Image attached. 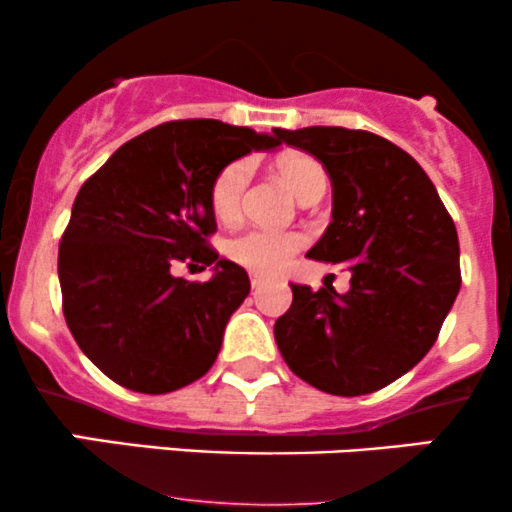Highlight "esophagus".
Returning a JSON list of instances; mask_svg holds the SVG:
<instances>
[{"label": "esophagus", "instance_id": "34e87169", "mask_svg": "<svg viewBox=\"0 0 512 512\" xmlns=\"http://www.w3.org/2000/svg\"><path fill=\"white\" fill-rule=\"evenodd\" d=\"M250 284H252V289H262L264 284H267V279H264L262 274H250Z\"/></svg>", "mask_w": 512, "mask_h": 512}]
</instances>
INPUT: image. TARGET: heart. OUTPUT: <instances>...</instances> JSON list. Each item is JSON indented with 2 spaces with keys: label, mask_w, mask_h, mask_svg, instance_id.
Returning <instances> with one entry per match:
<instances>
[{
  "label": "heart",
  "mask_w": 512,
  "mask_h": 512,
  "mask_svg": "<svg viewBox=\"0 0 512 512\" xmlns=\"http://www.w3.org/2000/svg\"><path fill=\"white\" fill-rule=\"evenodd\" d=\"M281 180L291 187L298 199L310 197L317 190L327 187V173L317 158L303 151H293L279 158L276 163ZM252 166L248 158H238L223 166L216 173L209 190V202L214 214L221 221L238 219L243 207L245 187H248ZM305 238L296 231H264V228H250L228 240L226 252L240 267H248L257 274H274L284 269L298 250L303 248Z\"/></svg>",
  "instance_id": "heart-1"
}]
</instances>
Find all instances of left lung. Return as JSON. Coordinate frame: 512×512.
Masks as SVG:
<instances>
[{
	"mask_svg": "<svg viewBox=\"0 0 512 512\" xmlns=\"http://www.w3.org/2000/svg\"><path fill=\"white\" fill-rule=\"evenodd\" d=\"M332 180V223L310 260L344 264L351 289L291 284L274 339L298 378L327 395L390 385L436 344L460 291L455 223L424 168L387 139L346 127L274 129Z\"/></svg>",
	"mask_w": 512,
	"mask_h": 512,
	"instance_id": "obj_1",
	"label": "left lung"
}]
</instances>
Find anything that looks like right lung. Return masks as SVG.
I'll list each match as a JSON object with an SVG mask.
<instances>
[{
	"label": "right lung",
	"mask_w": 512,
	"mask_h": 512,
	"mask_svg": "<svg viewBox=\"0 0 512 512\" xmlns=\"http://www.w3.org/2000/svg\"><path fill=\"white\" fill-rule=\"evenodd\" d=\"M279 144L219 120L163 122L81 185L57 260L62 310L81 351L117 385L166 395L214 366L250 279L209 248L211 182L236 158ZM180 261L214 263L215 276L182 280Z\"/></svg>",
	"instance_id": "add662e5"
}]
</instances>
